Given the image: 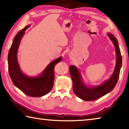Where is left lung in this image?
Here are the masks:
<instances>
[{
	"label": "left lung",
	"mask_w": 129,
	"mask_h": 129,
	"mask_svg": "<svg viewBox=\"0 0 129 129\" xmlns=\"http://www.w3.org/2000/svg\"><path fill=\"white\" fill-rule=\"evenodd\" d=\"M108 36L114 45L116 53V65L112 75L101 85L88 86L84 84L80 71L74 65L69 67L71 77L73 81V89L75 94L84 101H94L110 92L116 85L122 67V56L119 44L115 37L110 33Z\"/></svg>",
	"instance_id": "8db88e82"
}]
</instances>
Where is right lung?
Masks as SVG:
<instances>
[{
  "mask_svg": "<svg viewBox=\"0 0 129 129\" xmlns=\"http://www.w3.org/2000/svg\"><path fill=\"white\" fill-rule=\"evenodd\" d=\"M27 25L18 33L14 39L8 55V72L14 85L26 95L30 97H41L48 93L53 88L54 78V66L60 62L62 57L49 63L40 75L29 77L21 72L17 61V54L21 39L25 30L29 27Z\"/></svg>",
  "mask_w": 129,
  "mask_h": 129,
  "instance_id": "1",
  "label": "right lung"
}]
</instances>
